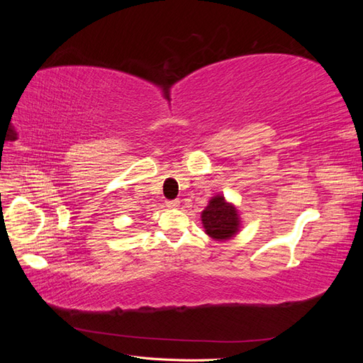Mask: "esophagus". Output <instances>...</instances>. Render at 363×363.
<instances>
[{"label":"esophagus","mask_w":363,"mask_h":363,"mask_svg":"<svg viewBox=\"0 0 363 363\" xmlns=\"http://www.w3.org/2000/svg\"><path fill=\"white\" fill-rule=\"evenodd\" d=\"M167 206L169 208H177L180 206V201L179 200H172V201H167Z\"/></svg>","instance_id":"1"}]
</instances>
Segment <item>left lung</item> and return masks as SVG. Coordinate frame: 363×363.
Returning a JSON list of instances; mask_svg holds the SVG:
<instances>
[{"instance_id":"left-lung-1","label":"left lung","mask_w":363,"mask_h":363,"mask_svg":"<svg viewBox=\"0 0 363 363\" xmlns=\"http://www.w3.org/2000/svg\"><path fill=\"white\" fill-rule=\"evenodd\" d=\"M201 221L206 233L215 240L232 239L240 228L238 208L219 194L208 201L201 213Z\"/></svg>"}]
</instances>
